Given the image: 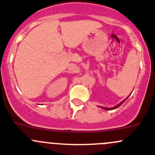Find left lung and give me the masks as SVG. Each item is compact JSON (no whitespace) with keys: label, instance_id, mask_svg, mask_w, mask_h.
<instances>
[{"label":"left lung","instance_id":"obj_1","mask_svg":"<svg viewBox=\"0 0 155 155\" xmlns=\"http://www.w3.org/2000/svg\"><path fill=\"white\" fill-rule=\"evenodd\" d=\"M128 97H129V96H128ZM127 98H126V99H127ZM126 99H125V100H124V101H121V102H120V104H117V106H115V107H110V108H109V107H101V108L104 109V110H114V109H116V108H117V107H118L119 106H120V105H121L122 104H123V103H124V101H126Z\"/></svg>","mask_w":155,"mask_h":155}]
</instances>
